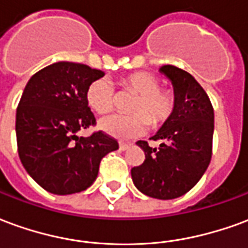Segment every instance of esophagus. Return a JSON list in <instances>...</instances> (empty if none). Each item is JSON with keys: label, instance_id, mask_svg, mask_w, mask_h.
I'll list each match as a JSON object with an SVG mask.
<instances>
[{"label": "esophagus", "instance_id": "esophagus-1", "mask_svg": "<svg viewBox=\"0 0 248 248\" xmlns=\"http://www.w3.org/2000/svg\"><path fill=\"white\" fill-rule=\"evenodd\" d=\"M129 143H124V142H119V150L124 151L127 147H129Z\"/></svg>", "mask_w": 248, "mask_h": 248}]
</instances>
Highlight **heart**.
Returning a JSON list of instances; mask_svg holds the SVG:
<instances>
[{
  "mask_svg": "<svg viewBox=\"0 0 248 248\" xmlns=\"http://www.w3.org/2000/svg\"><path fill=\"white\" fill-rule=\"evenodd\" d=\"M119 85L137 94L129 106L130 114H111L99 121V129L106 134L127 140L142 134L151 126L156 127L171 117L177 108L175 93L162 89L161 79L147 71H137L124 77ZM89 108L98 114H106L114 108L115 94L106 78L93 81L86 89Z\"/></svg>",
  "mask_w": 248,
  "mask_h": 248,
  "instance_id": "1",
  "label": "heart"
}]
</instances>
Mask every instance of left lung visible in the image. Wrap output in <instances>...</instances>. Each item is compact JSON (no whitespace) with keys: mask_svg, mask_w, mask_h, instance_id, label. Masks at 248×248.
<instances>
[{"mask_svg":"<svg viewBox=\"0 0 248 248\" xmlns=\"http://www.w3.org/2000/svg\"><path fill=\"white\" fill-rule=\"evenodd\" d=\"M171 81L177 108L151 140H161L150 147L146 140L137 145L145 151V161L131 169L135 187L156 199H175L195 186L207 170L213 154L214 108L197 79L177 66L159 69Z\"/></svg>","mask_w":248,"mask_h":248,"instance_id":"left-lung-1","label":"left lung"}]
</instances>
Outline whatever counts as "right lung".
I'll list each match as a JSON object with an SVG mask.
<instances>
[{"mask_svg":"<svg viewBox=\"0 0 248 248\" xmlns=\"http://www.w3.org/2000/svg\"><path fill=\"white\" fill-rule=\"evenodd\" d=\"M102 70L74 62H56L26 83L16 114L19 159L46 191L69 195L86 190L97 179L99 163L118 142L102 131L78 137L95 124L86 102L87 86Z\"/></svg>","mask_w":248,"mask_h":248,"instance_id":"right-lung-1","label":"right lung"}]
</instances>
